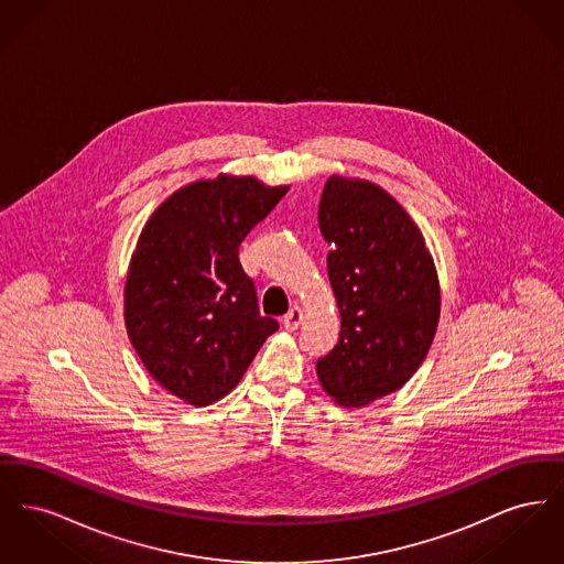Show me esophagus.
Masks as SVG:
<instances>
[{
    "label": "esophagus",
    "mask_w": 564,
    "mask_h": 564,
    "mask_svg": "<svg viewBox=\"0 0 564 564\" xmlns=\"http://www.w3.org/2000/svg\"><path fill=\"white\" fill-rule=\"evenodd\" d=\"M304 319V313H302V308L300 306H294L285 317H283V327L288 329V332H295L297 327H300V323Z\"/></svg>",
    "instance_id": "esophagus-1"
}]
</instances>
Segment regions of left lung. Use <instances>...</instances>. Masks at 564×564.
Here are the masks:
<instances>
[{"instance_id":"obj_1","label":"left lung","mask_w":564,"mask_h":564,"mask_svg":"<svg viewBox=\"0 0 564 564\" xmlns=\"http://www.w3.org/2000/svg\"><path fill=\"white\" fill-rule=\"evenodd\" d=\"M319 230L332 245L340 338L317 376L338 405L364 408L400 391L425 361L440 322L437 270L414 219L368 180L325 182Z\"/></svg>"}]
</instances>
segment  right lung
<instances>
[{"label":"right lung","mask_w":564,"mask_h":564,"mask_svg":"<svg viewBox=\"0 0 564 564\" xmlns=\"http://www.w3.org/2000/svg\"><path fill=\"white\" fill-rule=\"evenodd\" d=\"M290 186L219 173L164 198L124 283V323L150 376L189 405L226 398L279 323L262 317L239 262L247 232Z\"/></svg>","instance_id":"add662e5"}]
</instances>
